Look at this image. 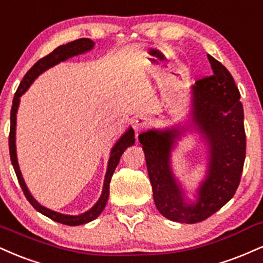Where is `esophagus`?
Returning <instances> with one entry per match:
<instances>
[{
	"label": "esophagus",
	"instance_id": "34e87169",
	"mask_svg": "<svg viewBox=\"0 0 263 263\" xmlns=\"http://www.w3.org/2000/svg\"><path fill=\"white\" fill-rule=\"evenodd\" d=\"M148 126V120L143 118V116H137L134 121H132V127H134L136 134H140V132L145 129V127Z\"/></svg>",
	"mask_w": 263,
	"mask_h": 263
}]
</instances>
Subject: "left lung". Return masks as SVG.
Listing matches in <instances>:
<instances>
[{"instance_id":"8db88e82","label":"left lung","mask_w":263,"mask_h":263,"mask_svg":"<svg viewBox=\"0 0 263 263\" xmlns=\"http://www.w3.org/2000/svg\"><path fill=\"white\" fill-rule=\"evenodd\" d=\"M208 60L213 74L192 87V122L208 144L207 176L198 189L197 202L186 203L170 166V153L181 135L180 128L149 129L138 136L154 203L173 222L194 224L207 219L232 200L241 179L246 135L240 91L222 63L210 55Z\"/></svg>"}]
</instances>
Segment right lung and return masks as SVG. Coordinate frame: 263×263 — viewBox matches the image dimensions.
<instances>
[{"instance_id": "right-lung-1", "label": "right lung", "mask_w": 263, "mask_h": 263, "mask_svg": "<svg viewBox=\"0 0 263 263\" xmlns=\"http://www.w3.org/2000/svg\"><path fill=\"white\" fill-rule=\"evenodd\" d=\"M93 46H94V41L88 39V37H82V39L71 41V43L66 44V45H61V46L56 47V49L53 50L51 53L46 55L45 58L40 59L39 61H37L35 65H34L33 67H31L29 71L27 72V74L24 76L23 81L21 82L20 87H18V89L14 94L13 103H12V109H11L9 156H11L12 165H13V167H14L15 175H17V179H18V181H20L21 187H22V190H23L24 196L27 197V200L29 201V203L33 205V207L35 208L37 212H40L41 214L49 217L50 219L55 220V222L62 223V224H65V226H71V227L81 226V224L91 222V220L96 219V218L99 216L101 212H103L104 208H105L107 198H109L110 181H111L112 174H114V172H115L116 166H118V164L120 162V158H121L122 153L125 152L126 148L135 143L134 129L129 127L127 131H126L125 134L120 137V140L116 142V144L112 147L111 153H110L109 164H107L105 180H104L103 192H101L99 201H98L89 211L85 212V213H82V214H80V216H67V214H61V213H58V212H55V211L49 210V208H45L44 205L37 203V202L35 201V198L30 195L29 190H28L27 185H25V182L23 180V176H22L20 165H18L17 153H15V119H17V110H18V105H20V98L22 97V94H24L25 90L30 87V84L33 83L34 80H35L37 76L43 73L44 71H46L47 68L52 67V66H55L60 62L65 61V60H67L69 58H73V56L80 55V53L89 51V50L93 49Z\"/></svg>"}]
</instances>
